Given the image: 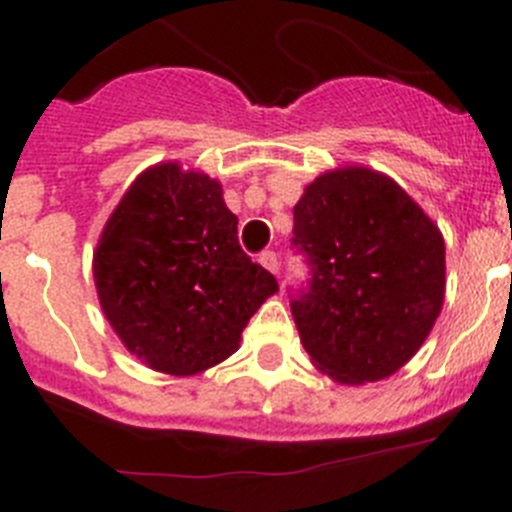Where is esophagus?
Masks as SVG:
<instances>
[{
	"label": "esophagus",
	"instance_id": "1",
	"mask_svg": "<svg viewBox=\"0 0 512 512\" xmlns=\"http://www.w3.org/2000/svg\"><path fill=\"white\" fill-rule=\"evenodd\" d=\"M259 261L264 269L271 271V274H279V256H276V251H264L259 256Z\"/></svg>",
	"mask_w": 512,
	"mask_h": 512
}]
</instances>
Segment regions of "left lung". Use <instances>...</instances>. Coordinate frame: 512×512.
I'll return each instance as SVG.
<instances>
[{"label":"left lung","instance_id":"obj_1","mask_svg":"<svg viewBox=\"0 0 512 512\" xmlns=\"http://www.w3.org/2000/svg\"><path fill=\"white\" fill-rule=\"evenodd\" d=\"M289 287L304 350L340 383L381 381L414 358L444 302V241L424 210L365 167L317 177L294 205Z\"/></svg>","mask_w":512,"mask_h":512}]
</instances>
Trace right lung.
<instances>
[{"mask_svg": "<svg viewBox=\"0 0 512 512\" xmlns=\"http://www.w3.org/2000/svg\"><path fill=\"white\" fill-rule=\"evenodd\" d=\"M116 335L149 368L192 375L238 350L274 274L238 243V218L208 175L159 164L129 187L93 256Z\"/></svg>", "mask_w": 512, "mask_h": 512, "instance_id": "add662e5", "label": "right lung"}]
</instances>
